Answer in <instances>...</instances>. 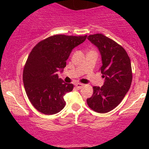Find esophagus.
Masks as SVG:
<instances>
[{"label":"esophagus","mask_w":149,"mask_h":149,"mask_svg":"<svg viewBox=\"0 0 149 149\" xmlns=\"http://www.w3.org/2000/svg\"><path fill=\"white\" fill-rule=\"evenodd\" d=\"M83 85H84L82 84V83H76V84H75V86H76V88H78V89H81L83 87Z\"/></svg>","instance_id":"obj_1"}]
</instances>
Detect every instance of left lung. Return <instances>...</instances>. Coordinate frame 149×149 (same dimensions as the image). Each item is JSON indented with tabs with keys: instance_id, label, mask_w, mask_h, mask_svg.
<instances>
[{
	"instance_id": "obj_1",
	"label": "left lung",
	"mask_w": 149,
	"mask_h": 149,
	"mask_svg": "<svg viewBox=\"0 0 149 149\" xmlns=\"http://www.w3.org/2000/svg\"><path fill=\"white\" fill-rule=\"evenodd\" d=\"M88 39L100 50L102 61L100 71L105 81L101 88L93 87V95L87 103L95 111L104 113L115 109L130 88V59L122 46L103 34L90 35Z\"/></svg>"
}]
</instances>
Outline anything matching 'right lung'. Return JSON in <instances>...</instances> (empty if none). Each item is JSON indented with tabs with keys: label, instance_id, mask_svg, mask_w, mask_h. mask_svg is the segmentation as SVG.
<instances>
[{
	"label": "right lung",
	"instance_id": "right-lung-1",
	"mask_svg": "<svg viewBox=\"0 0 149 149\" xmlns=\"http://www.w3.org/2000/svg\"><path fill=\"white\" fill-rule=\"evenodd\" d=\"M86 38L54 35L32 49L24 68L23 82L29 100L39 112L52 115L64 109V96L72 91L73 85L64 83L57 73L62 72L72 49Z\"/></svg>",
	"mask_w": 149,
	"mask_h": 149
}]
</instances>
